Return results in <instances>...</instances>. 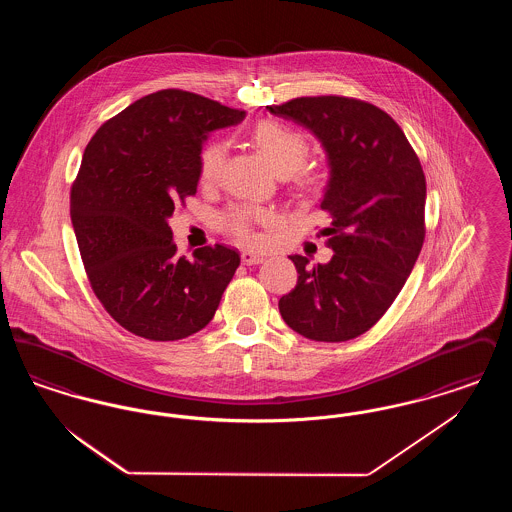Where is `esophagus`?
I'll list each match as a JSON object with an SVG mask.
<instances>
[{
    "label": "esophagus",
    "mask_w": 512,
    "mask_h": 512,
    "mask_svg": "<svg viewBox=\"0 0 512 512\" xmlns=\"http://www.w3.org/2000/svg\"><path fill=\"white\" fill-rule=\"evenodd\" d=\"M265 261V257L263 255H259V253H253V251H244L242 253V263L244 265H259V263H263Z\"/></svg>",
    "instance_id": "34e87169"
}]
</instances>
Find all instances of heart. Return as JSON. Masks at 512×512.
Listing matches in <instances>:
<instances>
[{"instance_id":"1","label":"heart","mask_w":512,"mask_h":512,"mask_svg":"<svg viewBox=\"0 0 512 512\" xmlns=\"http://www.w3.org/2000/svg\"><path fill=\"white\" fill-rule=\"evenodd\" d=\"M253 138H255V144L265 153L272 169L278 174L280 172L292 174L297 169H301L307 159V153H309V146H307L305 138L299 132H295L280 122H261L255 128ZM224 157H226V146L222 142H213L203 149L201 161H199L201 182L217 180ZM303 184L313 186V180L305 178ZM265 219H267V215L263 211L249 207V205H238V207H232L224 215V226L238 240L253 242L255 240L253 222Z\"/></svg>"}]
</instances>
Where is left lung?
<instances>
[{
  "instance_id": "8db88e82",
  "label": "left lung",
  "mask_w": 512,
  "mask_h": 512,
  "mask_svg": "<svg viewBox=\"0 0 512 512\" xmlns=\"http://www.w3.org/2000/svg\"><path fill=\"white\" fill-rule=\"evenodd\" d=\"M307 128L330 178L320 209L330 215L326 265L292 255L297 284L280 297L284 322L315 341L365 334L390 309L424 244L426 178L399 124L372 103L340 96L268 105Z\"/></svg>"
}]
</instances>
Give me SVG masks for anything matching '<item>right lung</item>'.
<instances>
[{
  "mask_svg": "<svg viewBox=\"0 0 512 512\" xmlns=\"http://www.w3.org/2000/svg\"><path fill=\"white\" fill-rule=\"evenodd\" d=\"M245 111L182 90L134 101L86 146L71 190V220L92 290L128 332L153 341L205 328L240 267L226 245L194 261L176 255L169 219L197 192L209 132L240 124Z\"/></svg>",
  "mask_w": 512,
  "mask_h": 512,
  "instance_id": "1",
  "label": "right lung"
}]
</instances>
